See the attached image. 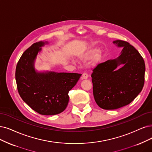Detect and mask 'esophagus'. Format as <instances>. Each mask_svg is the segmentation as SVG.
<instances>
[{"label":"esophagus","mask_w":152,"mask_h":152,"mask_svg":"<svg viewBox=\"0 0 152 152\" xmlns=\"http://www.w3.org/2000/svg\"><path fill=\"white\" fill-rule=\"evenodd\" d=\"M88 75L87 74L86 72H84L83 74V75H82V78L83 80H86V79H88Z\"/></svg>","instance_id":"esophagus-1"}]
</instances>
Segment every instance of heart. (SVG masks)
Wrapping results in <instances>:
<instances>
[{"mask_svg": "<svg viewBox=\"0 0 152 152\" xmlns=\"http://www.w3.org/2000/svg\"><path fill=\"white\" fill-rule=\"evenodd\" d=\"M99 50L98 49H90L85 54H82L80 56V60L82 62H87L90 61L97 56L99 54ZM100 59V56H98L96 59V61H98Z\"/></svg>", "mask_w": 152, "mask_h": 152, "instance_id": "b5f03b06", "label": "heart"}]
</instances>
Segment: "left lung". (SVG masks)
Instances as JSON below:
<instances>
[{"label": "left lung", "mask_w": 152, "mask_h": 152, "mask_svg": "<svg viewBox=\"0 0 152 152\" xmlns=\"http://www.w3.org/2000/svg\"><path fill=\"white\" fill-rule=\"evenodd\" d=\"M113 42L123 48L120 55L99 64L91 75L94 100L104 110L130 104L142 91L145 82V61L138 50L126 41Z\"/></svg>", "instance_id": "obj_1"}]
</instances>
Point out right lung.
Returning <instances> with one entry per match:
<instances>
[{
  "mask_svg": "<svg viewBox=\"0 0 152 152\" xmlns=\"http://www.w3.org/2000/svg\"><path fill=\"white\" fill-rule=\"evenodd\" d=\"M46 44L42 41L33 44L22 54L16 66L15 80L20 96L27 105L41 115H54L66 108L68 93L81 75L36 71L35 60Z\"/></svg>",
  "mask_w": 152,
  "mask_h": 152,
  "instance_id": "1",
  "label": "right lung"
}]
</instances>
